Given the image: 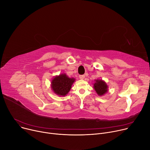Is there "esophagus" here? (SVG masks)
Returning <instances> with one entry per match:
<instances>
[{
  "instance_id": "esophagus-1",
  "label": "esophagus",
  "mask_w": 150,
  "mask_h": 150,
  "mask_svg": "<svg viewBox=\"0 0 150 150\" xmlns=\"http://www.w3.org/2000/svg\"><path fill=\"white\" fill-rule=\"evenodd\" d=\"M85 77V75H80V76H79V78H80V79H84Z\"/></svg>"
}]
</instances>
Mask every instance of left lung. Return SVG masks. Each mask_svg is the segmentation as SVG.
<instances>
[{"label":"left lung","instance_id":"left-lung-1","mask_svg":"<svg viewBox=\"0 0 150 150\" xmlns=\"http://www.w3.org/2000/svg\"><path fill=\"white\" fill-rule=\"evenodd\" d=\"M98 96H103L108 91V86L106 82L102 79H96L93 86Z\"/></svg>","mask_w":150,"mask_h":150}]
</instances>
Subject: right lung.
<instances>
[{
	"label": "right lung",
	"mask_w": 150,
	"mask_h": 150,
	"mask_svg": "<svg viewBox=\"0 0 150 150\" xmlns=\"http://www.w3.org/2000/svg\"><path fill=\"white\" fill-rule=\"evenodd\" d=\"M76 79L69 77L65 73L55 76L52 78L51 87L52 91L59 96H65L70 92Z\"/></svg>",
	"instance_id": "obj_1"
}]
</instances>
